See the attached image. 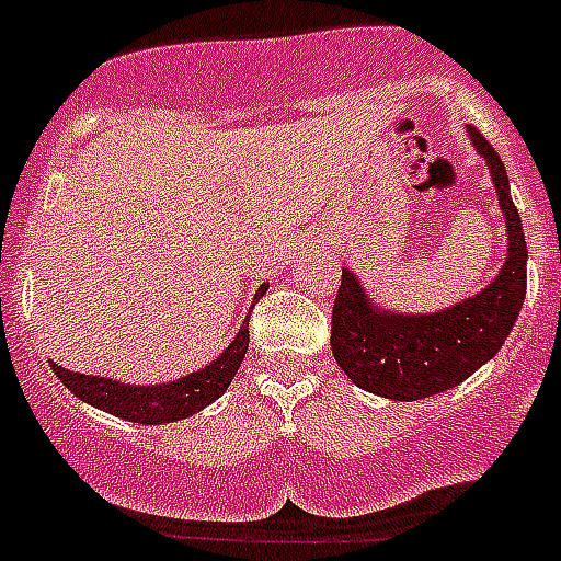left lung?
Listing matches in <instances>:
<instances>
[{"label": "left lung", "mask_w": 561, "mask_h": 561, "mask_svg": "<svg viewBox=\"0 0 561 561\" xmlns=\"http://www.w3.org/2000/svg\"><path fill=\"white\" fill-rule=\"evenodd\" d=\"M469 140L492 173L505 219V261L494 280L447 309H381L354 270L342 266V284L331 314V351L356 388L393 401H419L458 388L503 348L525 304L528 247L512 202L503 160L474 126Z\"/></svg>", "instance_id": "1"}]
</instances>
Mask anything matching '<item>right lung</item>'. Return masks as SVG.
<instances>
[{
  "instance_id": "right-lung-1",
  "label": "right lung",
  "mask_w": 561,
  "mask_h": 561,
  "mask_svg": "<svg viewBox=\"0 0 561 561\" xmlns=\"http://www.w3.org/2000/svg\"><path fill=\"white\" fill-rule=\"evenodd\" d=\"M264 284L255 291L257 297L266 295ZM247 348H250V317H244V323L232 336V342L221 351L213 362H207L205 368L193 370V374L180 376L173 381H160V385H128L121 379H108V376H89L78 374V370H67L56 362H49V368L58 379L64 381V388L69 393H76L78 399L92 404V408L112 413L117 419L134 421V424H173V421L191 419L207 404L225 396L230 388L232 376L241 368Z\"/></svg>"
}]
</instances>
